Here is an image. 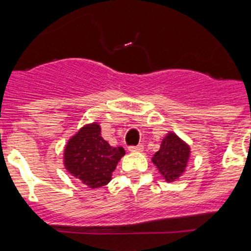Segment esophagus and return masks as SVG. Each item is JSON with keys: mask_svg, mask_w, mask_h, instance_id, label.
Segmentation results:
<instances>
[{"mask_svg": "<svg viewBox=\"0 0 251 251\" xmlns=\"http://www.w3.org/2000/svg\"><path fill=\"white\" fill-rule=\"evenodd\" d=\"M128 151H143V146H142V144H138V146H131V147H128Z\"/></svg>", "mask_w": 251, "mask_h": 251, "instance_id": "esophagus-1", "label": "esophagus"}]
</instances>
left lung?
<instances>
[{
    "label": "left lung",
    "mask_w": 251,
    "mask_h": 251,
    "mask_svg": "<svg viewBox=\"0 0 251 251\" xmlns=\"http://www.w3.org/2000/svg\"><path fill=\"white\" fill-rule=\"evenodd\" d=\"M191 148L176 133L169 132L161 142L160 149L151 158L165 181L174 182L186 170Z\"/></svg>",
    "instance_id": "1"
}]
</instances>
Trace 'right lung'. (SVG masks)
<instances>
[{"instance_id":"right-lung-1","label":"right lung","mask_w":251,"mask_h":251,"mask_svg":"<svg viewBox=\"0 0 251 251\" xmlns=\"http://www.w3.org/2000/svg\"><path fill=\"white\" fill-rule=\"evenodd\" d=\"M124 155L123 147H111L100 136V126L93 123L81 127L68 141L63 159L69 174L90 188H100L109 183Z\"/></svg>"}]
</instances>
